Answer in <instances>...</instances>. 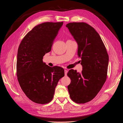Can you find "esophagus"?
Masks as SVG:
<instances>
[{
  "instance_id": "1",
  "label": "esophagus",
  "mask_w": 123,
  "mask_h": 123,
  "mask_svg": "<svg viewBox=\"0 0 123 123\" xmlns=\"http://www.w3.org/2000/svg\"><path fill=\"white\" fill-rule=\"evenodd\" d=\"M67 73H68V70L65 69V75H67Z\"/></svg>"
}]
</instances>
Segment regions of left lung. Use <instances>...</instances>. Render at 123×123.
Here are the masks:
<instances>
[{"label":"left lung","instance_id":"1","mask_svg":"<svg viewBox=\"0 0 123 123\" xmlns=\"http://www.w3.org/2000/svg\"><path fill=\"white\" fill-rule=\"evenodd\" d=\"M66 27L78 44L77 54L83 66L81 73L69 71L68 91L73 101L84 104L95 97L106 81L109 56L98 33L91 26L85 23H70Z\"/></svg>","mask_w":123,"mask_h":123}]
</instances>
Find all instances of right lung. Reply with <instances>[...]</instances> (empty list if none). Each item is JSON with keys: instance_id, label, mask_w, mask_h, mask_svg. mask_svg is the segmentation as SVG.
I'll return each instance as SVG.
<instances>
[{"instance_id": "add662e5", "label": "right lung", "mask_w": 123, "mask_h": 123, "mask_svg": "<svg viewBox=\"0 0 123 123\" xmlns=\"http://www.w3.org/2000/svg\"><path fill=\"white\" fill-rule=\"evenodd\" d=\"M63 22H47L37 25L21 42L17 56L16 73L22 90L33 102L44 104L52 99L64 69L50 67L43 61L51 51Z\"/></svg>"}]
</instances>
